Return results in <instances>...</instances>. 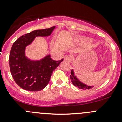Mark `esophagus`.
Returning <instances> with one entry per match:
<instances>
[{"label": "esophagus", "instance_id": "34e87169", "mask_svg": "<svg viewBox=\"0 0 122 122\" xmlns=\"http://www.w3.org/2000/svg\"><path fill=\"white\" fill-rule=\"evenodd\" d=\"M64 60L65 61H67L68 62H71V58L70 56H68V55H66V56H64Z\"/></svg>", "mask_w": 122, "mask_h": 122}]
</instances>
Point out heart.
<instances>
[{
  "label": "heart",
  "instance_id": "obj_1",
  "mask_svg": "<svg viewBox=\"0 0 122 122\" xmlns=\"http://www.w3.org/2000/svg\"><path fill=\"white\" fill-rule=\"evenodd\" d=\"M77 41H79L87 42H88V43L92 42V39H88V38H78V39H77Z\"/></svg>",
  "mask_w": 122,
  "mask_h": 122
}]
</instances>
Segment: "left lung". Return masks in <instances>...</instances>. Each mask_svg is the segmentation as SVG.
<instances>
[{"label":"left lung","mask_w":122,"mask_h":122,"mask_svg":"<svg viewBox=\"0 0 122 122\" xmlns=\"http://www.w3.org/2000/svg\"><path fill=\"white\" fill-rule=\"evenodd\" d=\"M73 68H74V66H73ZM70 78L71 79V82L72 84L74 85L76 87H78L80 89L82 90H89L92 89V88L94 87V85H88L86 83L82 82L79 78L77 77V76L76 75L74 69H72L71 71V74L70 76Z\"/></svg>","instance_id":"8db88e82"}]
</instances>
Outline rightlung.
I'll list each match as a JSON object with an SVG mask.
<instances>
[{
  "label": "right lung",
  "mask_w": 122,
  "mask_h": 122,
  "mask_svg": "<svg viewBox=\"0 0 122 122\" xmlns=\"http://www.w3.org/2000/svg\"><path fill=\"white\" fill-rule=\"evenodd\" d=\"M55 26L38 29L18 38L13 44L9 55L11 74L17 84L23 89L38 92L44 89L49 83L54 70L63 59L54 61L49 53L39 60H32L26 55L27 46L31 45L36 37H48Z\"/></svg>",
  "instance_id": "obj_1"
}]
</instances>
